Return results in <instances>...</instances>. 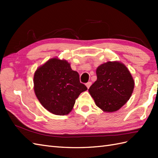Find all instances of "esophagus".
I'll list each match as a JSON object with an SVG mask.
<instances>
[{
	"label": "esophagus",
	"mask_w": 158,
	"mask_h": 158,
	"mask_svg": "<svg viewBox=\"0 0 158 158\" xmlns=\"http://www.w3.org/2000/svg\"><path fill=\"white\" fill-rule=\"evenodd\" d=\"M91 85H92V82H90V81H89V82H88V83H87L86 84H85L86 87H87V88H89V87L91 86Z\"/></svg>",
	"instance_id": "esophagus-1"
}]
</instances>
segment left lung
<instances>
[{
    "label": "left lung",
    "instance_id": "obj_1",
    "mask_svg": "<svg viewBox=\"0 0 158 158\" xmlns=\"http://www.w3.org/2000/svg\"><path fill=\"white\" fill-rule=\"evenodd\" d=\"M97 80L88 89L96 105L104 112L118 110L133 92L135 81L122 62L109 61L96 69Z\"/></svg>",
    "mask_w": 158,
    "mask_h": 158
}]
</instances>
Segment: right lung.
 Masks as SVG:
<instances>
[{
  "label": "right lung",
  "mask_w": 158,
  "mask_h": 158,
  "mask_svg": "<svg viewBox=\"0 0 158 158\" xmlns=\"http://www.w3.org/2000/svg\"><path fill=\"white\" fill-rule=\"evenodd\" d=\"M34 91L42 106L54 115L71 111L75 100L87 87L80 83L79 73L66 60L53 58L38 67L34 75Z\"/></svg>",
  "instance_id": "add662e5"
}]
</instances>
